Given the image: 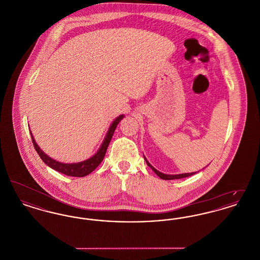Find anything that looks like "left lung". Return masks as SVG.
I'll return each mask as SVG.
<instances>
[{
    "instance_id": "obj_1",
    "label": "left lung",
    "mask_w": 260,
    "mask_h": 260,
    "mask_svg": "<svg viewBox=\"0 0 260 260\" xmlns=\"http://www.w3.org/2000/svg\"><path fill=\"white\" fill-rule=\"evenodd\" d=\"M145 161H146V164L148 165V167H150L153 171H154V173H156L160 178L161 179H165V180H172V179H179V178H183V177H188V176H190V175H193V174H195V173H182V174H165V173H161L159 172V171H157L155 168H153L150 164H149V161L145 159Z\"/></svg>"
}]
</instances>
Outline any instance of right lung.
I'll use <instances>...</instances> for the list:
<instances>
[{
    "instance_id": "right-lung-1",
    "label": "right lung",
    "mask_w": 260,
    "mask_h": 260,
    "mask_svg": "<svg viewBox=\"0 0 260 260\" xmlns=\"http://www.w3.org/2000/svg\"><path fill=\"white\" fill-rule=\"evenodd\" d=\"M123 118H124V115H121L112 123L111 126H110V128H109V131H108V133L106 135V137H105L101 147L98 151V153L93 157L87 159L86 161H81V162L63 164V162L56 161L55 160L50 158L48 155H46L40 149V147L37 145V143L35 142L32 134H31V138H32L33 145H34V147L36 149L40 158L43 160V161L46 165H48L50 168L53 169L54 171L59 172V173H63L65 175L75 176V177H83V176H86L87 174H89L91 172H93L99 167V164L104 159V156L106 154L108 145H109V143L111 141L112 136L114 135V132H115L117 125H118V124L120 123V121Z\"/></svg>"
}]
</instances>
